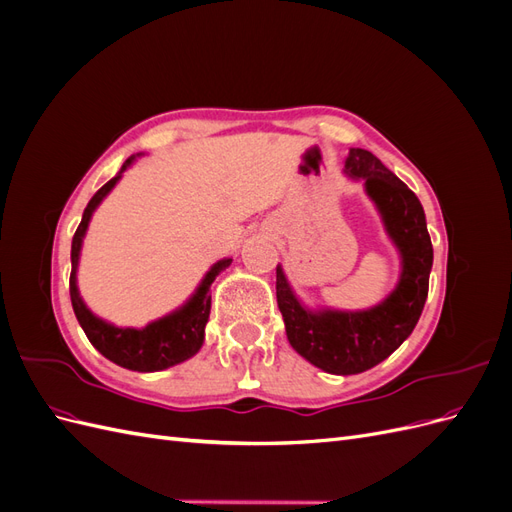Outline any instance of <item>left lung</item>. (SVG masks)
<instances>
[{"mask_svg": "<svg viewBox=\"0 0 512 512\" xmlns=\"http://www.w3.org/2000/svg\"><path fill=\"white\" fill-rule=\"evenodd\" d=\"M344 173L354 181H363L386 235L397 247L401 275L395 290L374 307L342 312L305 307L292 292L280 265L275 282L277 307L284 316L290 346L305 361L337 376L361 374L406 342L425 307L433 265L425 211L408 185L374 153L359 147L350 149Z\"/></svg>", "mask_w": 512, "mask_h": 512, "instance_id": "left-lung-1", "label": "left lung"}]
</instances>
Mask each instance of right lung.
Segmentation results:
<instances>
[{"label": "right lung", "instance_id": "obj_1", "mask_svg": "<svg viewBox=\"0 0 512 512\" xmlns=\"http://www.w3.org/2000/svg\"><path fill=\"white\" fill-rule=\"evenodd\" d=\"M136 156H130L123 162L119 173L104 183L102 188L89 200V205L83 211V220L74 232L72 239V273H70V299L76 320L83 327L87 339L100 354H104L108 361L117 363L119 367H126L132 371H162L173 367L177 363L188 361L194 356L200 346L205 342V327L211 312V284L218 277L232 258H224L207 271L203 282L198 284L196 292L185 301L175 312L168 316L149 322L143 329H130V327H115V324L98 318L91 309L85 305L79 294V286H76V269H79V256L85 232L89 226L91 215L98 209V205L111 192L117 181L121 179L123 170H128Z\"/></svg>", "mask_w": 512, "mask_h": 512}]
</instances>
